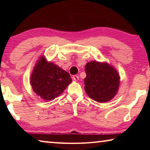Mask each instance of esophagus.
Segmentation results:
<instances>
[{
    "label": "esophagus",
    "mask_w": 150,
    "mask_h": 150,
    "mask_svg": "<svg viewBox=\"0 0 150 150\" xmlns=\"http://www.w3.org/2000/svg\"><path fill=\"white\" fill-rule=\"evenodd\" d=\"M73 80L77 81L79 79V76L78 75H73Z\"/></svg>",
    "instance_id": "esophagus-1"
}]
</instances>
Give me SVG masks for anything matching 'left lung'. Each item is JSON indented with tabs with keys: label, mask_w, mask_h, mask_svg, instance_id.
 I'll return each mask as SVG.
<instances>
[{
	"label": "left lung",
	"mask_w": 150,
	"mask_h": 150,
	"mask_svg": "<svg viewBox=\"0 0 150 150\" xmlns=\"http://www.w3.org/2000/svg\"><path fill=\"white\" fill-rule=\"evenodd\" d=\"M85 70L84 88L91 98L104 103L114 98L120 85V76L115 68L107 63L91 61L86 64Z\"/></svg>",
	"instance_id": "1"
}]
</instances>
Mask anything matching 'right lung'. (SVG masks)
Wrapping results in <instances>:
<instances>
[{"label":"right lung","mask_w":150,"mask_h":150,"mask_svg":"<svg viewBox=\"0 0 150 150\" xmlns=\"http://www.w3.org/2000/svg\"><path fill=\"white\" fill-rule=\"evenodd\" d=\"M70 75L62 68L41 57L35 63L30 84L36 95L45 100H52L71 83Z\"/></svg>","instance_id":"add662e5"}]
</instances>
